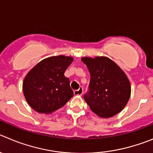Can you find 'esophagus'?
<instances>
[{
	"label": "esophagus",
	"mask_w": 153,
	"mask_h": 153,
	"mask_svg": "<svg viewBox=\"0 0 153 153\" xmlns=\"http://www.w3.org/2000/svg\"><path fill=\"white\" fill-rule=\"evenodd\" d=\"M83 91H84L83 88L81 87L78 90L74 91V94H75V95H82V94H83Z\"/></svg>",
	"instance_id": "1"
}]
</instances>
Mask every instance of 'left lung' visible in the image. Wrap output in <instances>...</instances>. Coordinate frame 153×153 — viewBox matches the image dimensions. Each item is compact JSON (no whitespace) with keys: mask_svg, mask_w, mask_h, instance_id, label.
Instances as JSON below:
<instances>
[{"mask_svg":"<svg viewBox=\"0 0 153 153\" xmlns=\"http://www.w3.org/2000/svg\"><path fill=\"white\" fill-rule=\"evenodd\" d=\"M91 75L89 90L84 95L91 110L101 118L114 116L125 108L131 97L128 77L115 62L105 56L83 57Z\"/></svg>","mask_w":153,"mask_h":153,"instance_id":"left-lung-1","label":"left lung"}]
</instances>
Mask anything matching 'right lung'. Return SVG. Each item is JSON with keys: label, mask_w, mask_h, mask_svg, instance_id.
Instances as JSON below:
<instances>
[{"label": "right lung", "mask_w": 153, "mask_h": 153, "mask_svg": "<svg viewBox=\"0 0 153 153\" xmlns=\"http://www.w3.org/2000/svg\"><path fill=\"white\" fill-rule=\"evenodd\" d=\"M73 59L62 55L51 56L30 70L23 81L22 90L27 102L34 110L52 113L73 97L69 79L64 75Z\"/></svg>", "instance_id": "add662e5"}]
</instances>
